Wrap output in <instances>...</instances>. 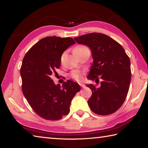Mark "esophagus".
I'll use <instances>...</instances> for the list:
<instances>
[{
  "instance_id": "esophagus-1",
  "label": "esophagus",
  "mask_w": 148,
  "mask_h": 148,
  "mask_svg": "<svg viewBox=\"0 0 148 148\" xmlns=\"http://www.w3.org/2000/svg\"><path fill=\"white\" fill-rule=\"evenodd\" d=\"M79 85H80V87H82V88H84L85 87V84H83V83H80Z\"/></svg>"
}]
</instances>
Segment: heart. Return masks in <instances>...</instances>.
Wrapping results in <instances>:
<instances>
[{"mask_svg": "<svg viewBox=\"0 0 148 148\" xmlns=\"http://www.w3.org/2000/svg\"><path fill=\"white\" fill-rule=\"evenodd\" d=\"M85 48L84 46H77L74 49H82ZM71 77L73 78V79L77 80H79L81 79V74H80V72L77 70H73L71 71Z\"/></svg>", "mask_w": 148, "mask_h": 148, "instance_id": "b5f03b06", "label": "heart"}]
</instances>
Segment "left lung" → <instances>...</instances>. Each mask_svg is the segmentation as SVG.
<instances>
[{
	"label": "left lung",
	"instance_id": "8db88e82",
	"mask_svg": "<svg viewBox=\"0 0 148 148\" xmlns=\"http://www.w3.org/2000/svg\"><path fill=\"white\" fill-rule=\"evenodd\" d=\"M74 39L91 51L93 62L88 79L96 82L99 78L102 79L99 88L91 84L86 85L92 91L88 101L91 110L99 115L115 113L129 90L132 77L129 57L121 44L102 33H88Z\"/></svg>",
	"mask_w": 148,
	"mask_h": 148
}]
</instances>
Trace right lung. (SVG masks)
Masks as SVG:
<instances>
[{"instance_id": "right-lung-1", "label": "right lung", "mask_w": 148, "mask_h": 148, "mask_svg": "<svg viewBox=\"0 0 148 148\" xmlns=\"http://www.w3.org/2000/svg\"><path fill=\"white\" fill-rule=\"evenodd\" d=\"M75 42L72 38L47 37L26 53L21 68L22 90L33 111L40 117L57 121L69 112V106L80 86L71 80L61 87L51 75L60 68L63 52Z\"/></svg>"}]
</instances>
